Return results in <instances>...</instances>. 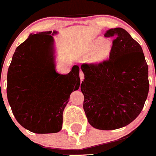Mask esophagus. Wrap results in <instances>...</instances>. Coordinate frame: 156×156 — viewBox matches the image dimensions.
Wrapping results in <instances>:
<instances>
[{"instance_id": "1", "label": "esophagus", "mask_w": 156, "mask_h": 156, "mask_svg": "<svg viewBox=\"0 0 156 156\" xmlns=\"http://www.w3.org/2000/svg\"><path fill=\"white\" fill-rule=\"evenodd\" d=\"M79 76H80V79H81V81H82L84 79V73H83L82 71H80Z\"/></svg>"}]
</instances>
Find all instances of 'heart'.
Listing matches in <instances>:
<instances>
[{"instance_id": "heart-1", "label": "heart", "mask_w": 156, "mask_h": 156, "mask_svg": "<svg viewBox=\"0 0 156 156\" xmlns=\"http://www.w3.org/2000/svg\"><path fill=\"white\" fill-rule=\"evenodd\" d=\"M98 49L97 55L100 58L104 57L107 55L110 51V44L107 42H105L103 37H98L96 40H94L90 46V49L91 51H94L95 49Z\"/></svg>"}]
</instances>
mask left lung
Listing matches in <instances>:
<instances>
[{
  "instance_id": "8db88e82",
  "label": "left lung",
  "mask_w": 156,
  "mask_h": 156,
  "mask_svg": "<svg viewBox=\"0 0 156 156\" xmlns=\"http://www.w3.org/2000/svg\"><path fill=\"white\" fill-rule=\"evenodd\" d=\"M113 37L109 59L81 66V90L87 121L101 130L122 128L140 115L149 93V71L141 46L122 28L110 29Z\"/></svg>"
}]
</instances>
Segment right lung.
<instances>
[{"instance_id": "right-lung-1", "label": "right lung", "mask_w": 156, "mask_h": 156, "mask_svg": "<svg viewBox=\"0 0 156 156\" xmlns=\"http://www.w3.org/2000/svg\"><path fill=\"white\" fill-rule=\"evenodd\" d=\"M56 34L55 30L31 33L16 49L7 72V100L13 116L35 133L61 130L65 107L80 86L78 66L66 75L56 72Z\"/></svg>"}]
</instances>
